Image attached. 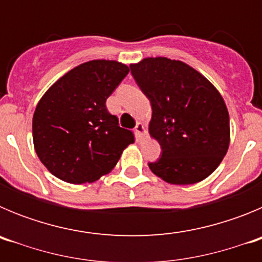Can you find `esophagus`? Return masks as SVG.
Segmentation results:
<instances>
[{
  "instance_id": "obj_1",
  "label": "esophagus",
  "mask_w": 262,
  "mask_h": 262,
  "mask_svg": "<svg viewBox=\"0 0 262 262\" xmlns=\"http://www.w3.org/2000/svg\"><path fill=\"white\" fill-rule=\"evenodd\" d=\"M134 133H135V136H136V139H138V140H142L143 135H144V134H145L144 124H143V123H138V124H136L135 129H134Z\"/></svg>"
}]
</instances>
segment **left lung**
Wrapping results in <instances>:
<instances>
[{
	"label": "left lung",
	"instance_id": "left-lung-1",
	"mask_svg": "<svg viewBox=\"0 0 262 262\" xmlns=\"http://www.w3.org/2000/svg\"><path fill=\"white\" fill-rule=\"evenodd\" d=\"M131 73L152 106L149 135L163 154L148 166L172 185L209 177L230 145V115L223 97L202 73L180 60L144 57Z\"/></svg>",
	"mask_w": 262,
	"mask_h": 262
}]
</instances>
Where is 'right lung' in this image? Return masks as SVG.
<instances>
[{"label": "right lung", "mask_w": 262, "mask_h": 262, "mask_svg": "<svg viewBox=\"0 0 262 262\" xmlns=\"http://www.w3.org/2000/svg\"><path fill=\"white\" fill-rule=\"evenodd\" d=\"M129 72L117 60H90L50 86L32 117L34 148L43 165L69 184L110 173L134 134L122 128L106 99Z\"/></svg>", "instance_id": "obj_1"}]
</instances>
